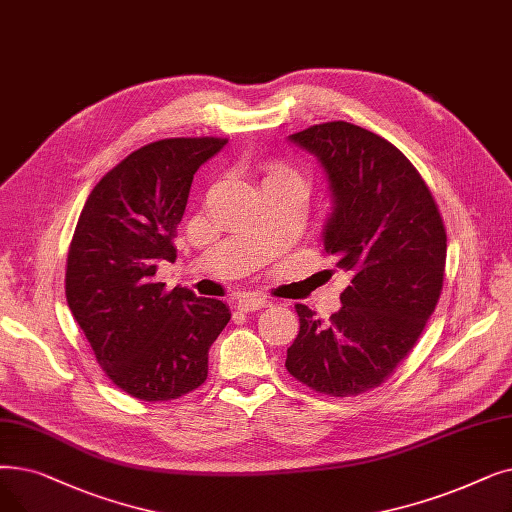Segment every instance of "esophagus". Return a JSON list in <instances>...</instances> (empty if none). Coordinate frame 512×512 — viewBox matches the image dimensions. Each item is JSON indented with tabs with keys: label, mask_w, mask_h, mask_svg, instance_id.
Listing matches in <instances>:
<instances>
[{
	"label": "esophagus",
	"mask_w": 512,
	"mask_h": 512,
	"mask_svg": "<svg viewBox=\"0 0 512 512\" xmlns=\"http://www.w3.org/2000/svg\"><path fill=\"white\" fill-rule=\"evenodd\" d=\"M238 309L240 311H255V309H261V307H268L270 301L263 299V297H257V295H244L238 299Z\"/></svg>",
	"instance_id": "esophagus-1"
}]
</instances>
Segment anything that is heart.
<instances>
[{
  "label": "heart",
  "instance_id": "1",
  "mask_svg": "<svg viewBox=\"0 0 512 512\" xmlns=\"http://www.w3.org/2000/svg\"><path fill=\"white\" fill-rule=\"evenodd\" d=\"M265 182H295V184H301L299 182V175L293 169L278 167V165L268 171V177H265Z\"/></svg>",
  "mask_w": 512,
  "mask_h": 512
}]
</instances>
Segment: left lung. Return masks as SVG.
<instances>
[{
    "mask_svg": "<svg viewBox=\"0 0 512 512\" xmlns=\"http://www.w3.org/2000/svg\"><path fill=\"white\" fill-rule=\"evenodd\" d=\"M288 142L314 154L326 173L324 251L351 282L326 324L297 305L301 326L286 370L314 391L358 395L385 383L435 311L446 228L420 173L376 133L332 121Z\"/></svg>",
    "mask_w": 512,
    "mask_h": 512,
    "instance_id": "1",
    "label": "left lung"
}]
</instances>
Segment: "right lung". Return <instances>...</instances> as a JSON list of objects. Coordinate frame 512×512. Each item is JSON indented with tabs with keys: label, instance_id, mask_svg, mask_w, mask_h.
<instances>
[{
	"label": "right lung",
	"instance_id": "1",
	"mask_svg": "<svg viewBox=\"0 0 512 512\" xmlns=\"http://www.w3.org/2000/svg\"><path fill=\"white\" fill-rule=\"evenodd\" d=\"M221 138H169L131 152L96 184L66 259V301L96 360L119 389L169 402L201 387L209 347L230 307L154 274L175 261L173 238L198 167Z\"/></svg>",
	"mask_w": 512,
	"mask_h": 512
}]
</instances>
